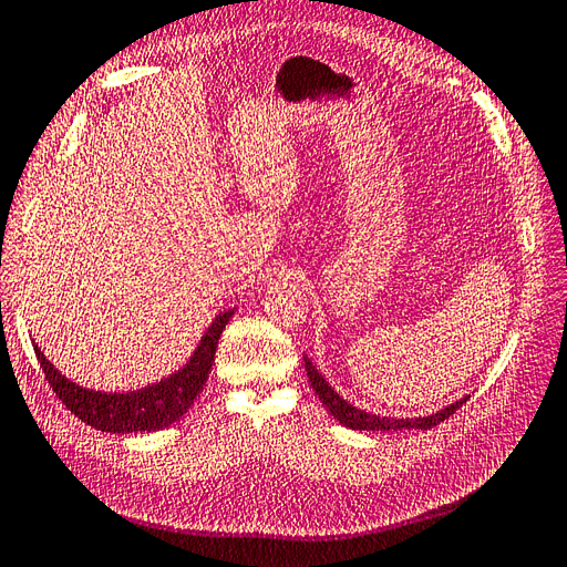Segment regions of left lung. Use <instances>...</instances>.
I'll return each instance as SVG.
<instances>
[{
    "label": "left lung",
    "mask_w": 567,
    "mask_h": 567,
    "mask_svg": "<svg viewBox=\"0 0 567 567\" xmlns=\"http://www.w3.org/2000/svg\"><path fill=\"white\" fill-rule=\"evenodd\" d=\"M305 369L307 375H310V383L315 388V392L319 394V400L323 402V406L331 411V416L338 419L342 425L352 427V431H431L437 423L447 421L456 409H461V404L466 400H458L450 406H444L442 411H435L431 416H419V419H390V416H375V414H367V411L352 406L350 402H346L340 394L323 381V375L312 367L310 359L305 357Z\"/></svg>",
    "instance_id": "obj_1"
}]
</instances>
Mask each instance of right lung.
<instances>
[{"mask_svg": "<svg viewBox=\"0 0 567 567\" xmlns=\"http://www.w3.org/2000/svg\"><path fill=\"white\" fill-rule=\"evenodd\" d=\"M234 310L221 312L210 329L205 331L200 338V346L196 348L194 357L188 359L186 367L177 373L169 375V379L148 385L136 392H94L84 390L51 367L47 357L35 346V354L40 369L44 371V379L49 381V388L56 392V398L71 409L80 421L96 427V431L106 433H140V431H161V427L179 421L188 406L194 404L198 392L203 390L205 381H208V373L215 362V350L217 340L229 323Z\"/></svg>", "mask_w": 567, "mask_h": 567, "instance_id": "right-lung-1", "label": "right lung"}]
</instances>
